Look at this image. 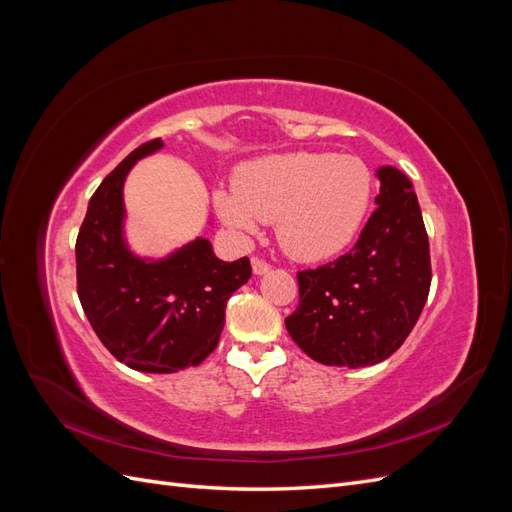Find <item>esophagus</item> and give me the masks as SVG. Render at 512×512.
I'll use <instances>...</instances> for the list:
<instances>
[{"label": "esophagus", "instance_id": "esophagus-1", "mask_svg": "<svg viewBox=\"0 0 512 512\" xmlns=\"http://www.w3.org/2000/svg\"><path fill=\"white\" fill-rule=\"evenodd\" d=\"M252 271H254V275H265V273H269L271 271V265L267 260H262V258H252Z\"/></svg>", "mask_w": 512, "mask_h": 512}]
</instances>
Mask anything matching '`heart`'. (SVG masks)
I'll return each instance as SVG.
<instances>
[{"instance_id": "1", "label": "heart", "mask_w": 512, "mask_h": 512, "mask_svg": "<svg viewBox=\"0 0 512 512\" xmlns=\"http://www.w3.org/2000/svg\"><path fill=\"white\" fill-rule=\"evenodd\" d=\"M371 198L369 168L352 156L297 151L245 166L235 190H218L220 220L241 237L277 220L284 250L301 260H324L354 239Z\"/></svg>"}]
</instances>
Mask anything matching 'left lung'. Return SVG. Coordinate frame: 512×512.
<instances>
[{
    "instance_id": "left-lung-1",
    "label": "left lung",
    "mask_w": 512,
    "mask_h": 512,
    "mask_svg": "<svg viewBox=\"0 0 512 512\" xmlns=\"http://www.w3.org/2000/svg\"><path fill=\"white\" fill-rule=\"evenodd\" d=\"M380 194L352 250L318 269L299 271V307L286 318L290 337L322 365H376L406 342L421 316L431 262L412 181L380 166Z\"/></svg>"
}]
</instances>
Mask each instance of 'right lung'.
<instances>
[{"mask_svg":"<svg viewBox=\"0 0 512 512\" xmlns=\"http://www.w3.org/2000/svg\"><path fill=\"white\" fill-rule=\"evenodd\" d=\"M164 147H136L89 200L76 237V290L100 342L119 363L147 374L203 363L220 342L226 301L252 277L245 256L224 262L198 237L166 258L136 256L123 237V183Z\"/></svg>","mask_w":512,"mask_h":512,"instance_id":"obj_1","label":"right lung"}]
</instances>
